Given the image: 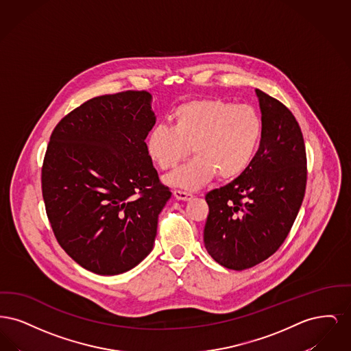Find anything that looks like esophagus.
<instances>
[{"instance_id": "obj_1", "label": "esophagus", "mask_w": 351, "mask_h": 351, "mask_svg": "<svg viewBox=\"0 0 351 351\" xmlns=\"http://www.w3.org/2000/svg\"><path fill=\"white\" fill-rule=\"evenodd\" d=\"M172 193H173V197H175L176 200L188 201L192 199V195H191V193L184 192V191H179V189H175Z\"/></svg>"}]
</instances>
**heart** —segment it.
I'll list each match as a JSON object with an SVG mask.
<instances>
[{
	"mask_svg": "<svg viewBox=\"0 0 351 351\" xmlns=\"http://www.w3.org/2000/svg\"><path fill=\"white\" fill-rule=\"evenodd\" d=\"M263 122L249 105L218 99H196L172 113V128L158 125L146 147L160 169L176 167L191 150L196 156L166 176V183L188 191L199 189L216 175L233 180L251 165L259 149Z\"/></svg>",
	"mask_w": 351,
	"mask_h": 351,
	"instance_id": "heart-1",
	"label": "heart"
}]
</instances>
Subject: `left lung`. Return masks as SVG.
Wrapping results in <instances>:
<instances>
[{
    "instance_id": "1",
    "label": "left lung",
    "mask_w": 351,
    "mask_h": 351,
    "mask_svg": "<svg viewBox=\"0 0 351 351\" xmlns=\"http://www.w3.org/2000/svg\"><path fill=\"white\" fill-rule=\"evenodd\" d=\"M263 133L249 168L206 193L204 243L223 267L241 271L283 245L305 195L306 154L300 126L280 101L255 89Z\"/></svg>"
}]
</instances>
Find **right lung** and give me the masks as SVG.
Masks as SVG:
<instances>
[{
  "instance_id": "right-lung-1",
  "label": "right lung",
  "mask_w": 351,
  "mask_h": 351,
  "mask_svg": "<svg viewBox=\"0 0 351 351\" xmlns=\"http://www.w3.org/2000/svg\"><path fill=\"white\" fill-rule=\"evenodd\" d=\"M151 95L126 90L84 102L51 134L42 193L52 232L82 267L118 275L152 250L171 197L146 147Z\"/></svg>"
}]
</instances>
